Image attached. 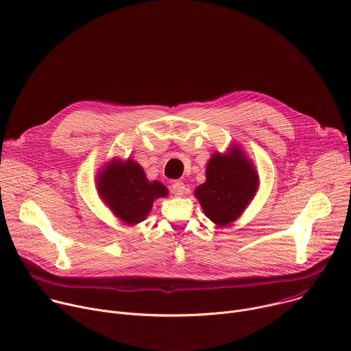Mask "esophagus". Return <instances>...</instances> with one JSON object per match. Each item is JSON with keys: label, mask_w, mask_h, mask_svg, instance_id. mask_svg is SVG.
I'll use <instances>...</instances> for the list:
<instances>
[{"label": "esophagus", "mask_w": 351, "mask_h": 351, "mask_svg": "<svg viewBox=\"0 0 351 351\" xmlns=\"http://www.w3.org/2000/svg\"><path fill=\"white\" fill-rule=\"evenodd\" d=\"M171 190L172 193L176 195V197H180L184 194V183L180 182V180H175L171 186Z\"/></svg>", "instance_id": "34e87169"}]
</instances>
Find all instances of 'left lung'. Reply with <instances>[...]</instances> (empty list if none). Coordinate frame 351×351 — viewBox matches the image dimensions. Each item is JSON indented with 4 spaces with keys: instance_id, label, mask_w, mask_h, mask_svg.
Segmentation results:
<instances>
[{
    "instance_id": "left-lung-1",
    "label": "left lung",
    "mask_w": 351,
    "mask_h": 351,
    "mask_svg": "<svg viewBox=\"0 0 351 351\" xmlns=\"http://www.w3.org/2000/svg\"><path fill=\"white\" fill-rule=\"evenodd\" d=\"M260 186L252 160L239 144L215 153L207 162L206 182L194 190L204 214L217 226H228L241 217Z\"/></svg>"
}]
</instances>
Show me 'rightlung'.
Returning <instances> with one entry per match:
<instances>
[{
    "label": "right lung",
    "instance_id": "add662e5",
    "mask_svg": "<svg viewBox=\"0 0 351 351\" xmlns=\"http://www.w3.org/2000/svg\"><path fill=\"white\" fill-rule=\"evenodd\" d=\"M95 189L111 213L129 226L143 222L154 199L169 194L164 183L148 180L141 165L132 158L107 161L95 176Z\"/></svg>",
    "mask_w": 351,
    "mask_h": 351
}]
</instances>
